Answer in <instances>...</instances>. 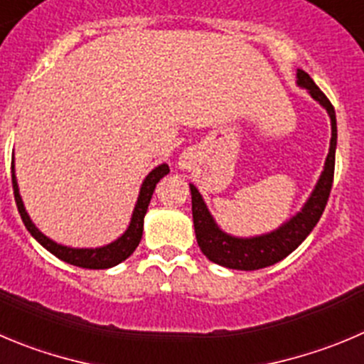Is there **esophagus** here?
Instances as JSON below:
<instances>
[{
	"label": "esophagus",
	"instance_id": "1",
	"mask_svg": "<svg viewBox=\"0 0 364 364\" xmlns=\"http://www.w3.org/2000/svg\"><path fill=\"white\" fill-rule=\"evenodd\" d=\"M178 164H180V168H189V159L188 157H182V159H180V162H178Z\"/></svg>",
	"mask_w": 364,
	"mask_h": 364
}]
</instances>
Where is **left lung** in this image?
Returning a JSON list of instances; mask_svg holds the SVG:
<instances>
[{
  "mask_svg": "<svg viewBox=\"0 0 364 364\" xmlns=\"http://www.w3.org/2000/svg\"><path fill=\"white\" fill-rule=\"evenodd\" d=\"M296 84L300 87L307 89L309 95L323 107L331 116L332 137L328 155L325 159L323 171L316 188L311 193L309 200L304 203L302 210L291 220H288L282 227L277 230L262 234L255 237H234L227 232L221 230L216 225L214 218L210 216L202 195L193 184L191 188V203H193V223H195L196 241H198L200 250L203 252L209 261L216 264L225 266L230 269H261L266 266H272L275 262L288 257L304 240L311 234L316 223L323 214L327 205L328 195H331L332 180H334V159H336V141H338V128H336V112L332 103L327 96L320 91L309 75L302 69L296 71Z\"/></svg>",
  "mask_w": 364,
  "mask_h": 364,
  "instance_id": "obj_1",
  "label": "left lung"
}]
</instances>
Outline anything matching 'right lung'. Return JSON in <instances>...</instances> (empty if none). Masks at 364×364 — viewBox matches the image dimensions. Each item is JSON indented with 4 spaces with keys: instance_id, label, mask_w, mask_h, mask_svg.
Returning a JSON list of instances; mask_svg holds the SVG:
<instances>
[{
    "instance_id": "obj_1",
    "label": "right lung",
    "mask_w": 364,
    "mask_h": 364,
    "mask_svg": "<svg viewBox=\"0 0 364 364\" xmlns=\"http://www.w3.org/2000/svg\"><path fill=\"white\" fill-rule=\"evenodd\" d=\"M169 173L168 164H161L155 169H151L148 173V176L144 178L143 186H141L139 198H137L136 207H134L132 220H130V225L124 230V234L121 237H117L112 243L105 245V247L100 248H69L64 247V245L55 243L53 240L46 237L36 225L30 220L28 213L24 209L23 200H21L19 188H17V180L16 173H14V161H12V188H14V198H16L17 210L21 214V220H23L24 227L28 228V232L46 248L48 252L58 257L60 261L69 262L73 266H78V268H89V269H105L112 268V266L119 264L124 259L130 257L134 254V250L139 245L141 237H143V223H144V214L148 210V203H150L151 195L155 191V186H157L159 180L164 175Z\"/></svg>"
}]
</instances>
